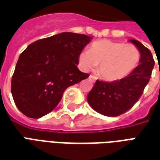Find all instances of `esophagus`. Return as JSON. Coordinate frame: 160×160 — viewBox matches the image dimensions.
Listing matches in <instances>:
<instances>
[{
	"mask_svg": "<svg viewBox=\"0 0 160 160\" xmlns=\"http://www.w3.org/2000/svg\"><path fill=\"white\" fill-rule=\"evenodd\" d=\"M89 79H90L91 81H92V82H94V81L96 80V79H97V78L94 76V75H92V74H91L90 76H89Z\"/></svg>",
	"mask_w": 160,
	"mask_h": 160,
	"instance_id": "1",
	"label": "esophagus"
}]
</instances>
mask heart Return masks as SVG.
<instances>
[{"label":"heart","mask_w":160,"mask_h":160,"mask_svg":"<svg viewBox=\"0 0 160 160\" xmlns=\"http://www.w3.org/2000/svg\"><path fill=\"white\" fill-rule=\"evenodd\" d=\"M140 59V50L134 44L106 39L92 42L89 49L82 51L79 56L83 69L92 70L99 66V75L109 81L128 76L137 67Z\"/></svg>","instance_id":"1"}]
</instances>
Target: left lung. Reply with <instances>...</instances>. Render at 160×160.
<instances>
[{
	"instance_id": "left-lung-1",
	"label": "left lung",
	"mask_w": 160,
	"mask_h": 160,
	"mask_svg": "<svg viewBox=\"0 0 160 160\" xmlns=\"http://www.w3.org/2000/svg\"><path fill=\"white\" fill-rule=\"evenodd\" d=\"M131 42L141 52L140 65L128 76L111 82L98 80L87 96L94 111L107 117H118L130 110L143 93L154 66L151 51L137 40Z\"/></svg>"
}]
</instances>
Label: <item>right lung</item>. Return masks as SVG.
I'll use <instances>...</instances> for the list:
<instances>
[{
  "label": "right lung",
  "instance_id": "obj_1",
  "mask_svg": "<svg viewBox=\"0 0 160 160\" xmlns=\"http://www.w3.org/2000/svg\"><path fill=\"white\" fill-rule=\"evenodd\" d=\"M90 41L84 34L59 33L37 40L20 54L11 92L23 114L31 118L45 116L57 106L68 87L89 77L77 65Z\"/></svg>",
  "mask_w": 160,
  "mask_h": 160
}]
</instances>
